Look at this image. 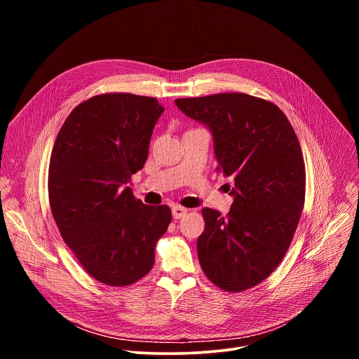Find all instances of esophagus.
<instances>
[{"instance_id": "obj_1", "label": "esophagus", "mask_w": 359, "mask_h": 359, "mask_svg": "<svg viewBox=\"0 0 359 359\" xmlns=\"http://www.w3.org/2000/svg\"><path fill=\"white\" fill-rule=\"evenodd\" d=\"M187 209L186 208H183V206H179V204H176V206H173V209H172V215H173V219H176V220H179V219H182V217H184L186 215H187Z\"/></svg>"}]
</instances>
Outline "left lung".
<instances>
[{"mask_svg": "<svg viewBox=\"0 0 359 359\" xmlns=\"http://www.w3.org/2000/svg\"><path fill=\"white\" fill-rule=\"evenodd\" d=\"M175 104L210 128L216 169L234 180L226 217L201 210L206 223L197 240L201 270L224 291H245L276 270L297 230L305 198L298 137L284 112L257 96L216 93Z\"/></svg>", "mask_w": 359, "mask_h": 359, "instance_id": "1", "label": "left lung"}]
</instances>
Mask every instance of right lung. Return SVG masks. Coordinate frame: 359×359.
<instances>
[{
	"label": "right lung",
	"mask_w": 359,
	"mask_h": 359,
	"mask_svg": "<svg viewBox=\"0 0 359 359\" xmlns=\"http://www.w3.org/2000/svg\"><path fill=\"white\" fill-rule=\"evenodd\" d=\"M163 107L125 92L82 102L58 132L48 170L49 206L83 270L109 287H126L155 264V247L172 210L147 206L128 187L143 169Z\"/></svg>",
	"instance_id": "obj_1"
}]
</instances>
